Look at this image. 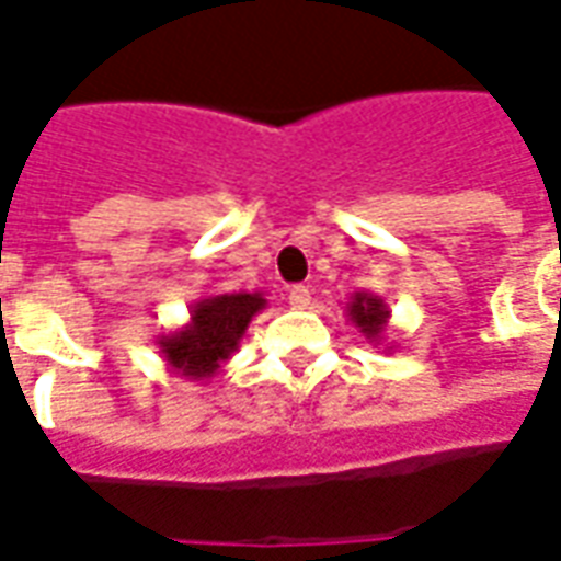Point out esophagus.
I'll use <instances>...</instances> for the list:
<instances>
[{
  "instance_id": "esophagus-1",
  "label": "esophagus",
  "mask_w": 561,
  "mask_h": 561,
  "mask_svg": "<svg viewBox=\"0 0 561 561\" xmlns=\"http://www.w3.org/2000/svg\"><path fill=\"white\" fill-rule=\"evenodd\" d=\"M288 304H291L294 309H306V306L312 304L309 285H291V288H288Z\"/></svg>"
}]
</instances>
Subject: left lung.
<instances>
[{"label": "left lung", "mask_w": 561, "mask_h": 561, "mask_svg": "<svg viewBox=\"0 0 561 561\" xmlns=\"http://www.w3.org/2000/svg\"><path fill=\"white\" fill-rule=\"evenodd\" d=\"M345 316L352 318V324L364 333L366 342H376V345H381L385 336H388L390 309L378 294L354 291L352 300L345 304ZM388 348H393V345H388Z\"/></svg>", "instance_id": "1"}]
</instances>
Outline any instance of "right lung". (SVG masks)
<instances>
[{
	"label": "right lung",
	"mask_w": 561,
	"mask_h": 561,
	"mask_svg": "<svg viewBox=\"0 0 561 561\" xmlns=\"http://www.w3.org/2000/svg\"><path fill=\"white\" fill-rule=\"evenodd\" d=\"M267 306L264 291L207 294L192 304L188 324L161 333L156 345L173 376L207 381L240 348L249 321Z\"/></svg>",
	"instance_id": "add662e5"
}]
</instances>
